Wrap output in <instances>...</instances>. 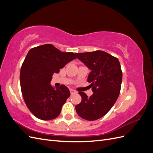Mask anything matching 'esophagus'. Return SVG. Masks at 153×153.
Wrapping results in <instances>:
<instances>
[{
  "mask_svg": "<svg viewBox=\"0 0 153 153\" xmlns=\"http://www.w3.org/2000/svg\"><path fill=\"white\" fill-rule=\"evenodd\" d=\"M70 91V93L71 94H75L76 92V91H75V90H73V89H70L69 90Z\"/></svg>",
  "mask_w": 153,
  "mask_h": 153,
  "instance_id": "obj_1",
  "label": "esophagus"
}]
</instances>
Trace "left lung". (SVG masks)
<instances>
[{"label":"left lung","mask_w":153,"mask_h":153,"mask_svg":"<svg viewBox=\"0 0 153 153\" xmlns=\"http://www.w3.org/2000/svg\"><path fill=\"white\" fill-rule=\"evenodd\" d=\"M78 59L91 71L87 78L93 94L82 97L75 109L79 116L87 121H95L107 114L117 101L121 91L123 72L117 58L103 51L76 53Z\"/></svg>","instance_id":"1"}]
</instances>
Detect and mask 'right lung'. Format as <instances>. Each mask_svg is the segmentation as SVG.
Masks as SVG:
<instances>
[{
  "label": "right lung",
  "mask_w": 153,
  "mask_h": 153,
  "mask_svg": "<svg viewBox=\"0 0 153 153\" xmlns=\"http://www.w3.org/2000/svg\"><path fill=\"white\" fill-rule=\"evenodd\" d=\"M76 58L73 52H62L51 44L31 48L20 70L22 94L27 108L44 121L54 119L70 96L64 85L54 89L50 85L53 73Z\"/></svg>",
  "instance_id": "obj_1"
}]
</instances>
